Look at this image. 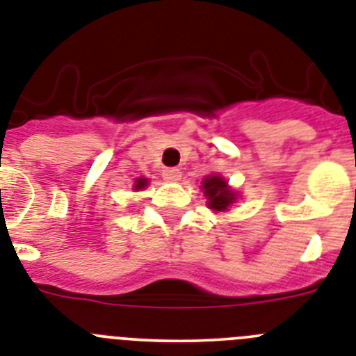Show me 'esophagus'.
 <instances>
[{
	"label": "esophagus",
	"mask_w": 356,
	"mask_h": 356,
	"mask_svg": "<svg viewBox=\"0 0 356 356\" xmlns=\"http://www.w3.org/2000/svg\"><path fill=\"white\" fill-rule=\"evenodd\" d=\"M161 176H163V180H167V181H178L181 178V172H180V169L167 167V169H163Z\"/></svg>",
	"instance_id": "esophagus-1"
}]
</instances>
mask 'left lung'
I'll use <instances>...</instances> for the list:
<instances>
[{
    "label": "left lung",
    "instance_id": "1",
    "mask_svg": "<svg viewBox=\"0 0 356 356\" xmlns=\"http://www.w3.org/2000/svg\"><path fill=\"white\" fill-rule=\"evenodd\" d=\"M204 195L207 196V205L213 211H227L229 205L236 202V193L227 185L222 176H207L202 181Z\"/></svg>",
    "mask_w": 356,
    "mask_h": 356
}]
</instances>
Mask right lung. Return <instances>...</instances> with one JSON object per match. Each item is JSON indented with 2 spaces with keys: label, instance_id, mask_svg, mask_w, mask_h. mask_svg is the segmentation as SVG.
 <instances>
[{
  "label": "right lung",
  "instance_id": "1",
  "mask_svg": "<svg viewBox=\"0 0 356 356\" xmlns=\"http://www.w3.org/2000/svg\"><path fill=\"white\" fill-rule=\"evenodd\" d=\"M147 184H149V180H147V178H136V184H134V189H136V191L143 189V187H147Z\"/></svg>",
  "mask_w": 356,
  "mask_h": 356
}]
</instances>
